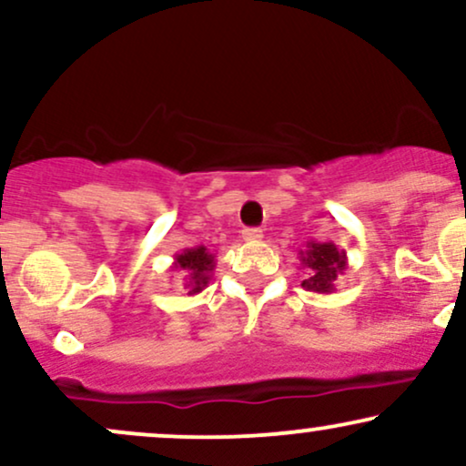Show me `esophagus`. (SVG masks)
I'll return each instance as SVG.
<instances>
[{"label": "esophagus", "instance_id": "obj_1", "mask_svg": "<svg viewBox=\"0 0 466 466\" xmlns=\"http://www.w3.org/2000/svg\"><path fill=\"white\" fill-rule=\"evenodd\" d=\"M240 234H243V240H248V243H256V240L263 238V229L258 228H245Z\"/></svg>", "mask_w": 466, "mask_h": 466}]
</instances>
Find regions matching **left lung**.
Masks as SVG:
<instances>
[{
  "instance_id": "obj_1",
  "label": "left lung",
  "mask_w": 466,
  "mask_h": 466,
  "mask_svg": "<svg viewBox=\"0 0 466 466\" xmlns=\"http://www.w3.org/2000/svg\"><path fill=\"white\" fill-rule=\"evenodd\" d=\"M300 269H304L302 287L313 293H333L337 276L349 267L346 251L335 243H318L311 240L307 249L300 251Z\"/></svg>"
}]
</instances>
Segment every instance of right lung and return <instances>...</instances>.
<instances>
[{
	"mask_svg": "<svg viewBox=\"0 0 466 466\" xmlns=\"http://www.w3.org/2000/svg\"><path fill=\"white\" fill-rule=\"evenodd\" d=\"M215 267V254H210L203 245H197V248H188L175 254V263L170 267V271H179L184 276L188 296H197V293H201L208 287Z\"/></svg>",
	"mask_w": 466,
	"mask_h": 466,
	"instance_id": "right-lung-1",
	"label": "right lung"
}]
</instances>
